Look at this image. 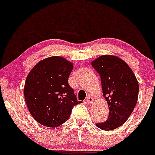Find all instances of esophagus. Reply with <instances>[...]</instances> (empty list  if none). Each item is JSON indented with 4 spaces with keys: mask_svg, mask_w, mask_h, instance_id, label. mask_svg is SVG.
<instances>
[{
    "mask_svg": "<svg viewBox=\"0 0 155 155\" xmlns=\"http://www.w3.org/2000/svg\"><path fill=\"white\" fill-rule=\"evenodd\" d=\"M93 101H94V98H93V97H91V96H88L87 98H86V101L88 104H92L93 102Z\"/></svg>",
    "mask_w": 155,
    "mask_h": 155,
    "instance_id": "esophagus-1",
    "label": "esophagus"
}]
</instances>
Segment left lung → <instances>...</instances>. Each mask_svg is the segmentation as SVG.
<instances>
[{
  "mask_svg": "<svg viewBox=\"0 0 155 155\" xmlns=\"http://www.w3.org/2000/svg\"><path fill=\"white\" fill-rule=\"evenodd\" d=\"M92 65L101 76L103 96L110 109L107 120L96 125L103 130H115L127 121L135 107L138 82L128 64L115 56H101Z\"/></svg>",
  "mask_w": 155,
  "mask_h": 155,
  "instance_id": "1",
  "label": "left lung"
}]
</instances>
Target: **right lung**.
I'll use <instances>...</instances> for the list:
<instances>
[{"label": "right lung", "instance_id": "add662e5", "mask_svg": "<svg viewBox=\"0 0 155 155\" xmlns=\"http://www.w3.org/2000/svg\"><path fill=\"white\" fill-rule=\"evenodd\" d=\"M73 64L61 57L40 61L30 71L24 86V96L31 115L40 124L57 127L67 121L73 107L81 103L68 77Z\"/></svg>", "mask_w": 155, "mask_h": 155}]
</instances>
